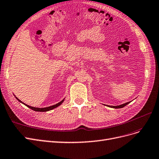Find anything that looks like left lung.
<instances>
[{
  "instance_id": "left-lung-1",
  "label": "left lung",
  "mask_w": 159,
  "mask_h": 159,
  "mask_svg": "<svg viewBox=\"0 0 159 159\" xmlns=\"http://www.w3.org/2000/svg\"><path fill=\"white\" fill-rule=\"evenodd\" d=\"M131 102H126V103H125V104H121V105H119V106H108L110 107H112V108H121V107H124V106H125L128 104H129Z\"/></svg>"
}]
</instances>
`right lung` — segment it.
<instances>
[{"mask_svg": "<svg viewBox=\"0 0 159 159\" xmlns=\"http://www.w3.org/2000/svg\"><path fill=\"white\" fill-rule=\"evenodd\" d=\"M14 96L16 97V96H15V95H14ZM16 98L18 100V102H20V103H22V104H24L25 106H26L27 107H28L29 108L32 109V110H34V111H49V110H52L55 108V107H57L59 106L61 104L63 103V102L64 100H65V98H64L63 100H61L60 102H59V103L56 104H55V105H53V106H49V107H32V106H29V105L25 104V103H24V102H22L21 100H20L17 98V97H16Z\"/></svg>", "mask_w": 159, "mask_h": 159, "instance_id": "right-lung-1", "label": "right lung"}]
</instances>
